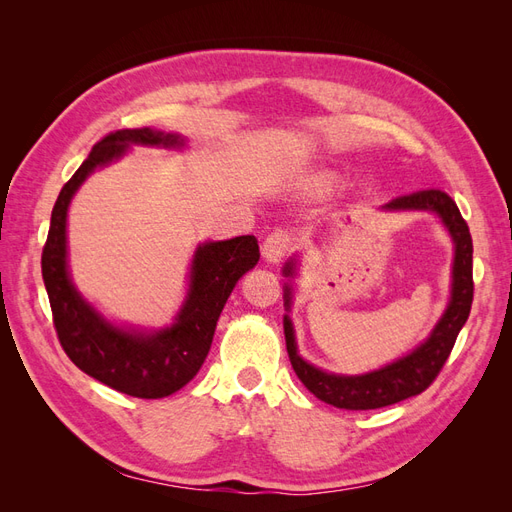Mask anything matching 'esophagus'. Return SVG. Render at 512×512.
I'll list each match as a JSON object with an SVG mask.
<instances>
[{"label": "esophagus", "mask_w": 512, "mask_h": 512, "mask_svg": "<svg viewBox=\"0 0 512 512\" xmlns=\"http://www.w3.org/2000/svg\"><path fill=\"white\" fill-rule=\"evenodd\" d=\"M292 250V239L286 230H275L262 243V258L271 265H277Z\"/></svg>", "instance_id": "34e87169"}]
</instances>
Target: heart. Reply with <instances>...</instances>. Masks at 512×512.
Here are the masks:
<instances>
[{"instance_id": "1", "label": "heart", "mask_w": 512, "mask_h": 512, "mask_svg": "<svg viewBox=\"0 0 512 512\" xmlns=\"http://www.w3.org/2000/svg\"><path fill=\"white\" fill-rule=\"evenodd\" d=\"M333 183H335V177L331 173H316L307 179V190L322 194V192H329L333 188Z\"/></svg>"}]
</instances>
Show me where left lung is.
<instances>
[{
  "label": "left lung",
  "instance_id": "8db88e82",
  "mask_svg": "<svg viewBox=\"0 0 512 512\" xmlns=\"http://www.w3.org/2000/svg\"><path fill=\"white\" fill-rule=\"evenodd\" d=\"M382 211H429L438 215L455 245L451 299H448L444 314L440 316L436 327L431 329L429 337L423 339L414 350L399 356L397 361L389 365L359 376L331 374V371H324L312 363H307L299 354L292 320L288 314L284 316L286 350L294 374H297L299 380L307 386V391L314 393L320 401H324V404H331L344 410H376L423 393L427 386L436 380L448 359V354H451L455 339L470 316L474 297L470 228L466 220L461 218V213L451 196L442 190H423L391 200V203H386L382 207ZM297 262V258H290L286 262V277L297 275ZM290 303L292 286L286 284V312H290Z\"/></svg>",
  "mask_w": 512,
  "mask_h": 512
}]
</instances>
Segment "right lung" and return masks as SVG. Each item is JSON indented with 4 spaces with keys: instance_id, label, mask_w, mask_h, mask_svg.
<instances>
[{
    "instance_id": "add662e5",
    "label": "right lung",
    "mask_w": 512,
    "mask_h": 512,
    "mask_svg": "<svg viewBox=\"0 0 512 512\" xmlns=\"http://www.w3.org/2000/svg\"><path fill=\"white\" fill-rule=\"evenodd\" d=\"M132 145L181 149V134L153 128L117 130L94 145L87 160L61 188L42 250V280L49 292L61 348L87 376L141 399H160L183 389L203 367L215 324L241 277L256 267L258 241L252 235L207 241L196 247L190 284L170 327L145 331L106 320L72 284L68 271V207L96 168L126 156Z\"/></svg>"
}]
</instances>
